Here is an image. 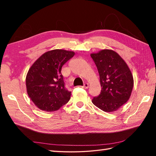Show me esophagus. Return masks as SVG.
Returning a JSON list of instances; mask_svg holds the SVG:
<instances>
[{
    "label": "esophagus",
    "mask_w": 156,
    "mask_h": 156,
    "mask_svg": "<svg viewBox=\"0 0 156 156\" xmlns=\"http://www.w3.org/2000/svg\"><path fill=\"white\" fill-rule=\"evenodd\" d=\"M83 87L84 88V89H87L88 87H89V84L88 83H85L84 84V85H83Z\"/></svg>",
    "instance_id": "34e87169"
}]
</instances>
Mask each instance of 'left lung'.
<instances>
[{
    "instance_id": "1",
    "label": "left lung",
    "mask_w": 156,
    "mask_h": 156,
    "mask_svg": "<svg viewBox=\"0 0 156 156\" xmlns=\"http://www.w3.org/2000/svg\"><path fill=\"white\" fill-rule=\"evenodd\" d=\"M97 67L101 87L92 102L104 112L118 110L129 99L134 86L131 71L123 59L111 50L90 55Z\"/></svg>"
}]
</instances>
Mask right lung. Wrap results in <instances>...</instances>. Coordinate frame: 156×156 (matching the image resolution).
Wrapping results in <instances>:
<instances>
[{
    "mask_svg": "<svg viewBox=\"0 0 156 156\" xmlns=\"http://www.w3.org/2000/svg\"><path fill=\"white\" fill-rule=\"evenodd\" d=\"M74 55L72 51L50 50L30 67L26 78L27 93L38 108L52 112L68 102L71 91L65 87L61 68Z\"/></svg>",
    "mask_w": 156,
    "mask_h": 156,
    "instance_id": "add662e5",
    "label": "right lung"
}]
</instances>
